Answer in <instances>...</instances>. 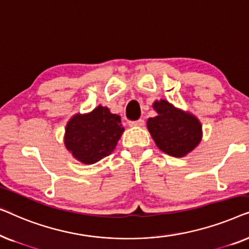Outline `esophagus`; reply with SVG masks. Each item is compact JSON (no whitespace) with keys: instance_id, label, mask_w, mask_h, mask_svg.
Wrapping results in <instances>:
<instances>
[{"instance_id":"1","label":"esophagus","mask_w":249,"mask_h":249,"mask_svg":"<svg viewBox=\"0 0 249 249\" xmlns=\"http://www.w3.org/2000/svg\"><path fill=\"white\" fill-rule=\"evenodd\" d=\"M129 125H130V127H142V125H144V120H142V119H139L137 121H130L129 122Z\"/></svg>"}]
</instances>
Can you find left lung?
Returning a JSON list of instances; mask_svg holds the SVG:
<instances>
[{
    "label": "left lung",
    "instance_id": "1",
    "mask_svg": "<svg viewBox=\"0 0 249 249\" xmlns=\"http://www.w3.org/2000/svg\"><path fill=\"white\" fill-rule=\"evenodd\" d=\"M153 108L158 115L148 119L147 129L162 152L183 158L199 145L203 130L198 118L166 100L155 101Z\"/></svg>",
    "mask_w": 249,
    "mask_h": 249
}]
</instances>
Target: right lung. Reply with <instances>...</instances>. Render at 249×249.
<instances>
[{
    "label": "right lung",
    "mask_w": 249,
    "mask_h": 249,
    "mask_svg": "<svg viewBox=\"0 0 249 249\" xmlns=\"http://www.w3.org/2000/svg\"><path fill=\"white\" fill-rule=\"evenodd\" d=\"M124 131L120 117L98 105L91 112L70 118L63 141L77 161L94 164L114 151Z\"/></svg>",
    "instance_id": "1"
}]
</instances>
